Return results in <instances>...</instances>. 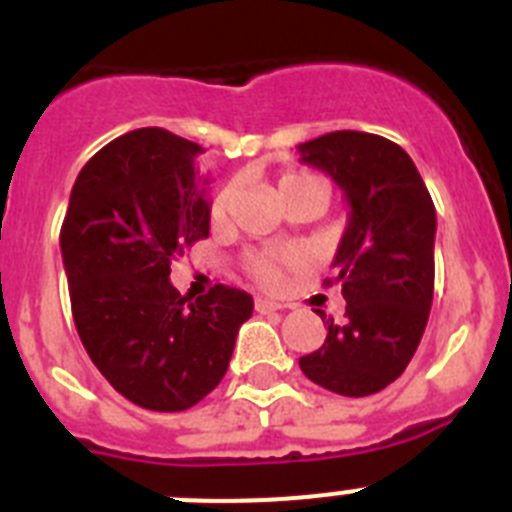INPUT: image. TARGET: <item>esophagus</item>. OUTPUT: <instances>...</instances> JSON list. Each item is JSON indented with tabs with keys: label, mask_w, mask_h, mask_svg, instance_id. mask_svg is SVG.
I'll list each match as a JSON object with an SVG mask.
<instances>
[{
	"label": "esophagus",
	"mask_w": 512,
	"mask_h": 512,
	"mask_svg": "<svg viewBox=\"0 0 512 512\" xmlns=\"http://www.w3.org/2000/svg\"><path fill=\"white\" fill-rule=\"evenodd\" d=\"M253 307H256V312H274V310H282V305L274 300H266V297H256V302H253Z\"/></svg>",
	"instance_id": "1"
}]
</instances>
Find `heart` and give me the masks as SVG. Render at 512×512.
Here are the masks:
<instances>
[{"instance_id":"1","label":"heart","mask_w":512,"mask_h":512,"mask_svg":"<svg viewBox=\"0 0 512 512\" xmlns=\"http://www.w3.org/2000/svg\"><path fill=\"white\" fill-rule=\"evenodd\" d=\"M302 189H320V192H325V197H328V187H325V182L323 179H318V176L284 174L282 179L277 182L279 202L289 200L292 194L302 192ZM233 200H235L233 187H225L215 194V200H212V205H210L212 223L223 225L225 220H228L230 210H233ZM289 264H292V259H289V256H282V253H256V256H251V259H248L246 266H248V274H251L256 282L264 284V287H269V289H274L282 284L284 269H287Z\"/></svg>"}]
</instances>
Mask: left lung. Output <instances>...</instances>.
I'll use <instances>...</instances> for the list:
<instances>
[{"label": "left lung", "instance_id": "8db88e82", "mask_svg": "<svg viewBox=\"0 0 512 512\" xmlns=\"http://www.w3.org/2000/svg\"><path fill=\"white\" fill-rule=\"evenodd\" d=\"M348 202L338 243L343 323L325 320V343L300 369L323 390L366 397L395 382L423 338L433 302L436 207L413 158L382 135L336 130L297 146Z\"/></svg>", "mask_w": 512, "mask_h": 512}]
</instances>
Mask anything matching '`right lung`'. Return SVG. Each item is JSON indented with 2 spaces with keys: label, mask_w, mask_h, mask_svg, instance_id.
I'll return each mask as SVG.
<instances>
[{
  "label": "right lung",
  "mask_w": 512,
  "mask_h": 512,
  "mask_svg": "<svg viewBox=\"0 0 512 512\" xmlns=\"http://www.w3.org/2000/svg\"><path fill=\"white\" fill-rule=\"evenodd\" d=\"M202 148L164 128L125 133L76 176L61 256L79 338L104 379L138 408L179 413L225 377L248 292L200 300L169 282L171 259L210 235Z\"/></svg>",
  "instance_id": "1"
}]
</instances>
